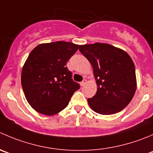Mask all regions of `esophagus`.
<instances>
[{
  "label": "esophagus",
  "mask_w": 153,
  "mask_h": 153,
  "mask_svg": "<svg viewBox=\"0 0 153 153\" xmlns=\"http://www.w3.org/2000/svg\"><path fill=\"white\" fill-rule=\"evenodd\" d=\"M86 82H87V80H86V79H84V80H83V81H81V83H80V84H81V87H83V86H84V85H85Z\"/></svg>",
  "instance_id": "34e87169"
}]
</instances>
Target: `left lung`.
<instances>
[{
  "label": "left lung",
  "instance_id": "obj_1",
  "mask_svg": "<svg viewBox=\"0 0 153 153\" xmlns=\"http://www.w3.org/2000/svg\"><path fill=\"white\" fill-rule=\"evenodd\" d=\"M79 51L91 63L97 92L87 99L98 114L110 115L120 112L129 104L136 90L134 63L122 49L106 43L80 45Z\"/></svg>",
  "mask_w": 153,
  "mask_h": 153
}]
</instances>
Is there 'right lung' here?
Here are the masks:
<instances>
[{
	"instance_id": "right-lung-1",
	"label": "right lung",
	"mask_w": 153,
	"mask_h": 153,
	"mask_svg": "<svg viewBox=\"0 0 153 153\" xmlns=\"http://www.w3.org/2000/svg\"><path fill=\"white\" fill-rule=\"evenodd\" d=\"M79 45L58 41L37 45L28 56L22 72V86L28 103L45 115L64 109L80 88L72 80L66 63Z\"/></svg>"
}]
</instances>
